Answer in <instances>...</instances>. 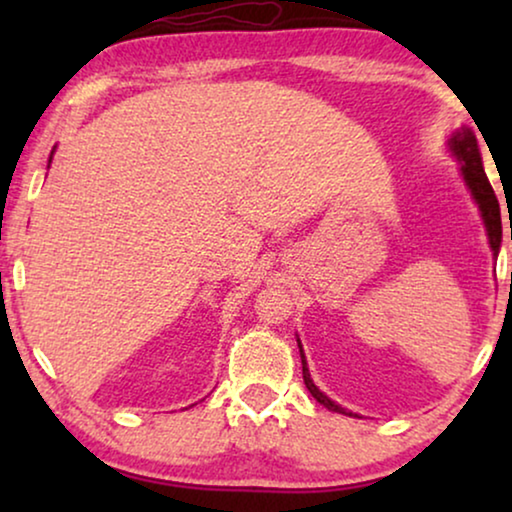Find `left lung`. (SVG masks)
<instances>
[{"mask_svg": "<svg viewBox=\"0 0 512 512\" xmlns=\"http://www.w3.org/2000/svg\"><path fill=\"white\" fill-rule=\"evenodd\" d=\"M447 149H450L452 156L459 160L461 179H464L466 188L471 191V198L475 200V205H478V209H480L482 223H485V230H487L489 247H492L494 258H496L501 249V207H499V200H496V195H494L492 184H489L485 167H482V156L478 149V139H475V132L471 128H466V125H461V128L454 130L450 139H447ZM298 349H300V361H303V380H305L307 391H310V394L331 412H340V415H347V417H359L356 412L342 408V405L331 401V398H328L324 391L314 384L310 368H307V359H305L303 345H300V338H298Z\"/></svg>", "mask_w": 512, "mask_h": 512, "instance_id": "obj_1", "label": "left lung"}]
</instances>
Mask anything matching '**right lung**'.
Masks as SVG:
<instances>
[{
    "label": "right lung",
    "mask_w": 512,
    "mask_h": 512,
    "mask_svg": "<svg viewBox=\"0 0 512 512\" xmlns=\"http://www.w3.org/2000/svg\"><path fill=\"white\" fill-rule=\"evenodd\" d=\"M55 151V149H53ZM53 151H51V158H48V167H51V160H53Z\"/></svg>",
    "instance_id": "add662e5"
}]
</instances>
